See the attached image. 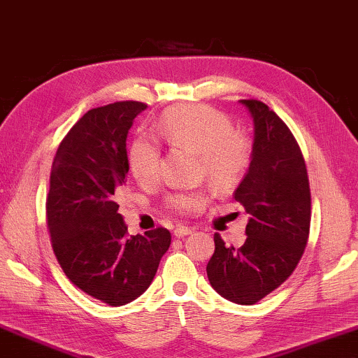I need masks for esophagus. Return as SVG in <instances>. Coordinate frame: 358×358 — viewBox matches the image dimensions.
<instances>
[{
	"mask_svg": "<svg viewBox=\"0 0 358 358\" xmlns=\"http://www.w3.org/2000/svg\"><path fill=\"white\" fill-rule=\"evenodd\" d=\"M193 230L190 227H185V225H179V227H176V230H174V236L176 238H184V236H187V234H190Z\"/></svg>",
	"mask_w": 358,
	"mask_h": 358,
	"instance_id": "esophagus-1",
	"label": "esophagus"
}]
</instances>
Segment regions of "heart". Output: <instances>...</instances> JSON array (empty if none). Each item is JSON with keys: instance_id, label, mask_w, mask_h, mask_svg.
<instances>
[{"instance_id": "obj_1", "label": "heart", "mask_w": 358, "mask_h": 358, "mask_svg": "<svg viewBox=\"0 0 358 358\" xmlns=\"http://www.w3.org/2000/svg\"><path fill=\"white\" fill-rule=\"evenodd\" d=\"M158 133L168 143L189 149L200 155L203 171L217 189L236 185L250 163L249 143L233 133L228 117L203 104H185L163 113ZM160 145L149 136H138L131 143L130 168L141 184H152L160 171ZM206 195L203 192L174 193L168 198V208L178 213H195Z\"/></svg>"}]
</instances>
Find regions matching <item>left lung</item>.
Returning a JSON list of instances; mask_svg holds the SVG:
<instances>
[{
    "mask_svg": "<svg viewBox=\"0 0 358 358\" xmlns=\"http://www.w3.org/2000/svg\"><path fill=\"white\" fill-rule=\"evenodd\" d=\"M254 120L248 173L234 200L250 217L245 243L227 248L219 233L206 266L213 289L238 304H255L285 282L300 262L311 225V190L294 134L259 99H241Z\"/></svg>",
    "mask_w": 358,
    "mask_h": 358,
    "instance_id": "left-lung-1",
    "label": "left lung"
}]
</instances>
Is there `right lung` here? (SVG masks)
I'll use <instances>...</instances> for the list:
<instances>
[{
    "instance_id": "1",
    "label": "right lung",
    "mask_w": 358,
    "mask_h": 358,
    "mask_svg": "<svg viewBox=\"0 0 358 358\" xmlns=\"http://www.w3.org/2000/svg\"><path fill=\"white\" fill-rule=\"evenodd\" d=\"M148 104L117 101L90 109L58 145L47 195V227L71 282L109 306L143 295L171 244L166 228L130 236L117 198L127 182V136Z\"/></svg>"
}]
</instances>
